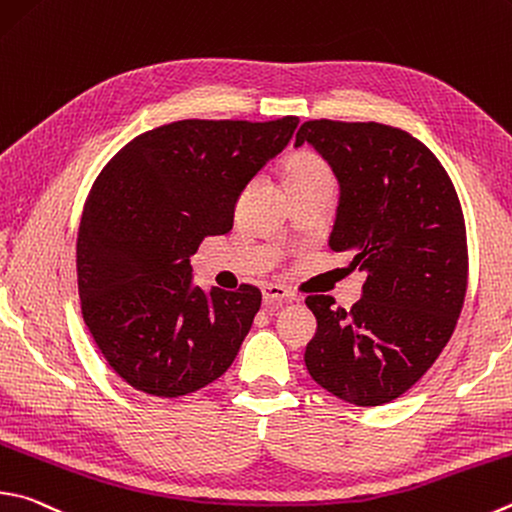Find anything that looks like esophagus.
<instances>
[{
	"mask_svg": "<svg viewBox=\"0 0 512 512\" xmlns=\"http://www.w3.org/2000/svg\"><path fill=\"white\" fill-rule=\"evenodd\" d=\"M295 295L288 288L280 284H266L264 286V302L273 306H282L284 302H293Z\"/></svg>",
	"mask_w": 512,
	"mask_h": 512,
	"instance_id": "obj_1",
	"label": "esophagus"
}]
</instances>
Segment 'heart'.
Instances as JSON below:
<instances>
[{
    "label": "heart",
    "mask_w": 512,
    "mask_h": 512,
    "mask_svg": "<svg viewBox=\"0 0 512 512\" xmlns=\"http://www.w3.org/2000/svg\"><path fill=\"white\" fill-rule=\"evenodd\" d=\"M280 179L284 190L297 188V185L320 181V179H331L329 165L324 163L318 154L313 152H293L288 154L280 165Z\"/></svg>",
    "instance_id": "b5f03b06"
}]
</instances>
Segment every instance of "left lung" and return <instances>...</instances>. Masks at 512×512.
<instances>
[{
    "instance_id": "obj_1",
    "label": "left lung",
    "mask_w": 512,
    "mask_h": 512,
    "mask_svg": "<svg viewBox=\"0 0 512 512\" xmlns=\"http://www.w3.org/2000/svg\"><path fill=\"white\" fill-rule=\"evenodd\" d=\"M309 143L340 183L329 246L367 273L349 311L309 295L318 320L304 362L342 401L376 407L405 394L457 327L468 286V244L457 190L439 159L398 127L309 120Z\"/></svg>"
}]
</instances>
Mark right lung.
<instances>
[{
    "instance_id": "right-lung-1",
    "label": "right lung",
    "mask_w": 512,
    "mask_h": 512,
    "mask_svg": "<svg viewBox=\"0 0 512 512\" xmlns=\"http://www.w3.org/2000/svg\"><path fill=\"white\" fill-rule=\"evenodd\" d=\"M300 120H179L127 143L91 188L76 264L82 318L109 367L138 392L176 398L232 365L259 288L206 293L190 257L232 228L239 194Z\"/></svg>"
}]
</instances>
